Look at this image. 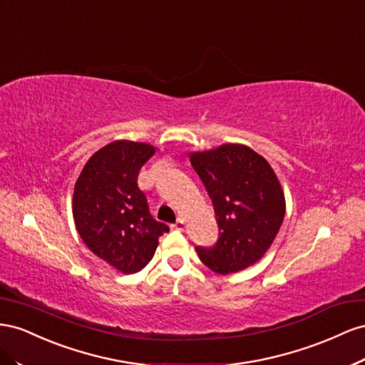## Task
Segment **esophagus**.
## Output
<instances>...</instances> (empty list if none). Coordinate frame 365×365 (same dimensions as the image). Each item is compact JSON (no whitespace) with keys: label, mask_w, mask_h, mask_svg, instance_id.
<instances>
[{"label":"esophagus","mask_w":365,"mask_h":365,"mask_svg":"<svg viewBox=\"0 0 365 365\" xmlns=\"http://www.w3.org/2000/svg\"><path fill=\"white\" fill-rule=\"evenodd\" d=\"M183 225H185V220H183L182 217H179V218H177V220H175V223L173 225V227L177 229V231H180V229H183Z\"/></svg>","instance_id":"1"}]
</instances>
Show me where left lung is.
Instances as JSON below:
<instances>
[{
    "mask_svg": "<svg viewBox=\"0 0 365 365\" xmlns=\"http://www.w3.org/2000/svg\"><path fill=\"white\" fill-rule=\"evenodd\" d=\"M191 163L212 200L218 238L197 246L202 263L232 274L257 263L272 245L284 218V194L270 165L245 145L195 153Z\"/></svg>",
    "mask_w": 365,
    "mask_h": 365,
    "instance_id": "left-lung-1",
    "label": "left lung"
}]
</instances>
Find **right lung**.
<instances>
[{
  "label": "right lung",
  "instance_id": "right-lung-1",
  "mask_svg": "<svg viewBox=\"0 0 365 365\" xmlns=\"http://www.w3.org/2000/svg\"><path fill=\"white\" fill-rule=\"evenodd\" d=\"M154 148L116 140L95 153L82 170L73 194V217L90 251L123 274L147 266L168 225L151 215L138 186L139 171Z\"/></svg>",
  "mask_w": 365,
  "mask_h": 365
}]
</instances>
